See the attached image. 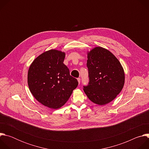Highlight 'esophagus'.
I'll use <instances>...</instances> for the list:
<instances>
[{"instance_id": "34e87169", "label": "esophagus", "mask_w": 149, "mask_h": 149, "mask_svg": "<svg viewBox=\"0 0 149 149\" xmlns=\"http://www.w3.org/2000/svg\"><path fill=\"white\" fill-rule=\"evenodd\" d=\"M77 81H78V84H80V81H81V79H80V78H77Z\"/></svg>"}]
</instances>
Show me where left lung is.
<instances>
[{"label":"left lung","mask_w":149,"mask_h":149,"mask_svg":"<svg viewBox=\"0 0 149 149\" xmlns=\"http://www.w3.org/2000/svg\"><path fill=\"white\" fill-rule=\"evenodd\" d=\"M89 83L84 91L93 102L103 105L116 98L125 82L123 68L108 49L96 47L87 52Z\"/></svg>","instance_id":"8db88e82"}]
</instances>
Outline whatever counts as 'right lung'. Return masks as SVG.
Instances as JSON below:
<instances>
[{"instance_id":"obj_1","label":"right lung","mask_w":149,"mask_h":149,"mask_svg":"<svg viewBox=\"0 0 149 149\" xmlns=\"http://www.w3.org/2000/svg\"><path fill=\"white\" fill-rule=\"evenodd\" d=\"M65 53L50 49L36 57L28 72V84L35 98L46 107L58 109L64 105L78 85L63 63Z\"/></svg>"}]
</instances>
